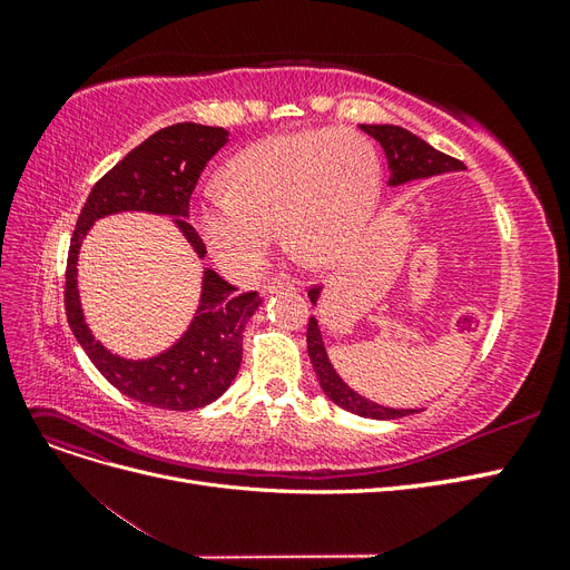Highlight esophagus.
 <instances>
[{"label":"esophagus","mask_w":570,"mask_h":570,"mask_svg":"<svg viewBox=\"0 0 570 570\" xmlns=\"http://www.w3.org/2000/svg\"><path fill=\"white\" fill-rule=\"evenodd\" d=\"M292 292L295 289V283H287V281H268V283H264V287H262V292L266 297H271V295H278V292Z\"/></svg>","instance_id":"esophagus-1"}]
</instances>
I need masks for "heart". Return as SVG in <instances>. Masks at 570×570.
<instances>
[{"label":"heart","instance_id":"1","mask_svg":"<svg viewBox=\"0 0 570 570\" xmlns=\"http://www.w3.org/2000/svg\"><path fill=\"white\" fill-rule=\"evenodd\" d=\"M226 193L206 197L195 226L223 271L249 278L281 228L285 249L306 266L340 262L381 187L373 145L350 130L273 135L223 168Z\"/></svg>","mask_w":570,"mask_h":570}]
</instances>
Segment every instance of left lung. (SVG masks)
Masks as SVG:
<instances>
[{"label": "left lung", "mask_w": 570, "mask_h": 570, "mask_svg": "<svg viewBox=\"0 0 570 570\" xmlns=\"http://www.w3.org/2000/svg\"><path fill=\"white\" fill-rule=\"evenodd\" d=\"M361 130L368 132L373 140L381 142V147L385 149L387 166H390V185H404L409 180L452 174V170L465 168L463 161L450 157V154L438 151L435 147H430L425 140H421V137H416L400 126H361ZM318 295H321V287L308 289V299H312L314 304L318 302ZM306 347H308V356H312V364H314L321 390L331 396L337 406L356 413V416L377 419V421L402 419V416L413 413V409H387V406H381L375 402H368L366 396L356 394L347 383H344L342 377L335 373L331 358H327V354H325L321 327L314 316L308 318Z\"/></svg>", "instance_id": "8db88e82"}]
</instances>
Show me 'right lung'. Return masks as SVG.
<instances>
[{
    "instance_id": "1",
    "label": "right lung",
    "mask_w": 570,
    "mask_h": 570,
    "mask_svg": "<svg viewBox=\"0 0 570 570\" xmlns=\"http://www.w3.org/2000/svg\"><path fill=\"white\" fill-rule=\"evenodd\" d=\"M226 142L228 130L199 124L157 130L95 183L71 237L63 292L68 325L97 371L118 392L147 406L193 411L216 402L243 364V331L262 297L256 292L235 295V285L206 268L197 316L185 335L157 356L132 361L111 354L85 323L76 281L78 252L95 220L120 212H149L176 218L189 247L204 256L202 237L185 218L204 166Z\"/></svg>"
}]
</instances>
